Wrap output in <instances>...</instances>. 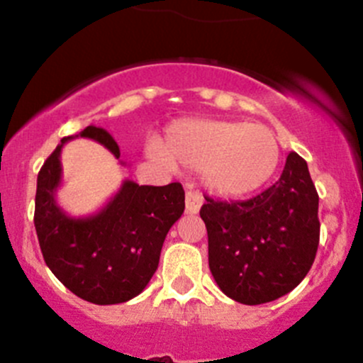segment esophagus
I'll list each match as a JSON object with an SVG mask.
<instances>
[{"label":"esophagus","instance_id":"esophagus-1","mask_svg":"<svg viewBox=\"0 0 363 363\" xmlns=\"http://www.w3.org/2000/svg\"><path fill=\"white\" fill-rule=\"evenodd\" d=\"M202 203L203 199L199 191H186V212L188 214H196Z\"/></svg>","mask_w":363,"mask_h":363}]
</instances>
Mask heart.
Returning <instances> with one entry per match:
<instances>
[{"label": "heart", "instance_id": "b5f03b06", "mask_svg": "<svg viewBox=\"0 0 363 363\" xmlns=\"http://www.w3.org/2000/svg\"><path fill=\"white\" fill-rule=\"evenodd\" d=\"M152 156L167 167L202 170L205 184L218 195L240 196L272 177L281 147L274 131L262 124L184 119L168 128Z\"/></svg>", "mask_w": 363, "mask_h": 363}]
</instances>
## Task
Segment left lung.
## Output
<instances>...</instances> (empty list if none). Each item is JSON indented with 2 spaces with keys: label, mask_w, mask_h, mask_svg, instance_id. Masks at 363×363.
I'll return each mask as SVG.
<instances>
[{
  "label": "left lung",
  "mask_w": 363,
  "mask_h": 363,
  "mask_svg": "<svg viewBox=\"0 0 363 363\" xmlns=\"http://www.w3.org/2000/svg\"><path fill=\"white\" fill-rule=\"evenodd\" d=\"M318 193L306 160L290 152L279 181L239 202L205 196L208 269L225 295L246 306L290 294L320 244Z\"/></svg>",
  "instance_id": "8db88e82"
}]
</instances>
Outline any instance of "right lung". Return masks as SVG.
I'll list each match as a JSON object with an SVG mask.
<instances>
[{
	"mask_svg": "<svg viewBox=\"0 0 363 363\" xmlns=\"http://www.w3.org/2000/svg\"><path fill=\"white\" fill-rule=\"evenodd\" d=\"M77 137L93 138L119 158V145L104 128L87 126L65 137L38 172L35 228L47 267L72 294L98 306L123 303L144 291L160 263L164 237L184 212L179 182L138 186L124 181L96 214L72 218L56 203L61 149Z\"/></svg>",
	"mask_w": 363,
	"mask_h": 363,
	"instance_id": "obj_1",
	"label": "right lung"
}]
</instances>
